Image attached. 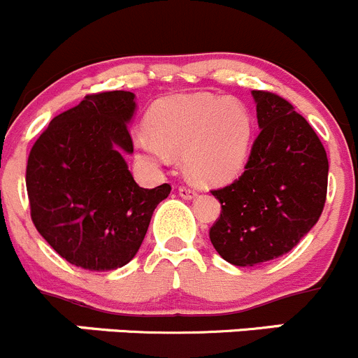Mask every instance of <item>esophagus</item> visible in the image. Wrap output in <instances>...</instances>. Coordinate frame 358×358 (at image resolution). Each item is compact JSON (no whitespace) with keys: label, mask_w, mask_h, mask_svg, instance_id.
<instances>
[{"label":"esophagus","mask_w":358,"mask_h":358,"mask_svg":"<svg viewBox=\"0 0 358 358\" xmlns=\"http://www.w3.org/2000/svg\"><path fill=\"white\" fill-rule=\"evenodd\" d=\"M178 192L183 199H192V197L196 196V190H194L190 185H180Z\"/></svg>","instance_id":"obj_1"}]
</instances>
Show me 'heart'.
Masks as SVG:
<instances>
[{
	"mask_svg": "<svg viewBox=\"0 0 358 358\" xmlns=\"http://www.w3.org/2000/svg\"><path fill=\"white\" fill-rule=\"evenodd\" d=\"M148 133L134 138L138 154L166 162L185 155L187 171L203 183H224L246 164L253 122L239 99L199 92L159 101L147 117Z\"/></svg>",
	"mask_w": 358,
	"mask_h": 358,
	"instance_id": "obj_1",
	"label": "heart"
}]
</instances>
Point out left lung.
<instances>
[{
	"instance_id": "obj_1",
	"label": "left lung",
	"mask_w": 358,
	"mask_h": 358,
	"mask_svg": "<svg viewBox=\"0 0 358 358\" xmlns=\"http://www.w3.org/2000/svg\"><path fill=\"white\" fill-rule=\"evenodd\" d=\"M260 133L241 176L211 190L220 217L211 245L234 266L267 262L294 248L320 218L327 197V152L313 127L275 92L252 91Z\"/></svg>"
}]
</instances>
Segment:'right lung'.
Wrapping results in <instances>:
<instances>
[{
	"label": "right lung",
	"instance_id": "1",
	"mask_svg": "<svg viewBox=\"0 0 358 358\" xmlns=\"http://www.w3.org/2000/svg\"><path fill=\"white\" fill-rule=\"evenodd\" d=\"M134 108L133 92L87 94L50 120L27 157L31 220L62 259L82 269L126 266L171 192L169 183L143 189L127 168Z\"/></svg>",
	"mask_w": 358,
	"mask_h": 358
}]
</instances>
